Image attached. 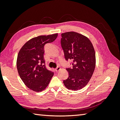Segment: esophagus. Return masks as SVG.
Instances as JSON below:
<instances>
[{
  "label": "esophagus",
  "instance_id": "1",
  "mask_svg": "<svg viewBox=\"0 0 120 120\" xmlns=\"http://www.w3.org/2000/svg\"><path fill=\"white\" fill-rule=\"evenodd\" d=\"M60 70V67H58L56 68V69H55V70H56V71H59Z\"/></svg>",
  "mask_w": 120,
  "mask_h": 120
}]
</instances>
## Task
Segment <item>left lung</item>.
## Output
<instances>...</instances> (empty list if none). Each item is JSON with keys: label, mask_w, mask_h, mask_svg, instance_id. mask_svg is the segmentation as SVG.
<instances>
[{"label": "left lung", "mask_w": 120, "mask_h": 120, "mask_svg": "<svg viewBox=\"0 0 120 120\" xmlns=\"http://www.w3.org/2000/svg\"><path fill=\"white\" fill-rule=\"evenodd\" d=\"M61 37L64 58L73 61V68L66 69L69 76L64 84L69 90H81L90 80L96 67L94 46L87 37L76 32L62 33Z\"/></svg>", "instance_id": "left-lung-1"}]
</instances>
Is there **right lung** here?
I'll return each mask as SVG.
<instances>
[{
	"mask_svg": "<svg viewBox=\"0 0 120 120\" xmlns=\"http://www.w3.org/2000/svg\"><path fill=\"white\" fill-rule=\"evenodd\" d=\"M58 34L41 35L30 39L19 51L16 60L19 75L26 86L35 92L44 90L54 73L47 70L44 60V46L53 42Z\"/></svg>",
	"mask_w": 120,
	"mask_h": 120,
	"instance_id": "1",
	"label": "right lung"
}]
</instances>
